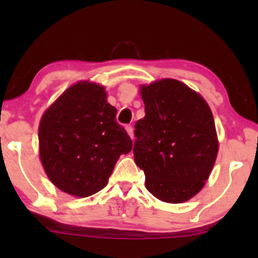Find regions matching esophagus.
<instances>
[{
    "label": "esophagus",
    "instance_id": "esophagus-1",
    "mask_svg": "<svg viewBox=\"0 0 258 258\" xmlns=\"http://www.w3.org/2000/svg\"><path fill=\"white\" fill-rule=\"evenodd\" d=\"M126 131H127V133H128L130 137H131L132 139L135 138V135H133V128H132V126H126Z\"/></svg>",
    "mask_w": 258,
    "mask_h": 258
}]
</instances>
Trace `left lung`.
Returning a JSON list of instances; mask_svg holds the SVG:
<instances>
[{"label":"left lung","mask_w":258,"mask_h":258,"mask_svg":"<svg viewBox=\"0 0 258 258\" xmlns=\"http://www.w3.org/2000/svg\"><path fill=\"white\" fill-rule=\"evenodd\" d=\"M146 116L136 123L135 162L146 188L168 204L195 197L218 154L214 115L204 97L174 79L139 86Z\"/></svg>","instance_id":"left-lung-1"}]
</instances>
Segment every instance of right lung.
<instances>
[{
  "mask_svg": "<svg viewBox=\"0 0 258 258\" xmlns=\"http://www.w3.org/2000/svg\"><path fill=\"white\" fill-rule=\"evenodd\" d=\"M116 114L104 86L86 80L67 88L44 110L38 153L44 172L58 189L87 198L108 184L121 154L132 150Z\"/></svg>",
  "mask_w": 258,
  "mask_h": 258,
  "instance_id": "obj_1",
  "label": "right lung"
}]
</instances>
